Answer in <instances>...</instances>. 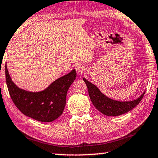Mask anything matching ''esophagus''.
I'll return each mask as SVG.
<instances>
[{
	"mask_svg": "<svg viewBox=\"0 0 158 158\" xmlns=\"http://www.w3.org/2000/svg\"><path fill=\"white\" fill-rule=\"evenodd\" d=\"M76 71H77V73L80 75V74H81L84 73L85 71V68L83 65H78L76 67Z\"/></svg>",
	"mask_w": 158,
	"mask_h": 158,
	"instance_id": "obj_1",
	"label": "esophagus"
}]
</instances>
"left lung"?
<instances>
[{
    "mask_svg": "<svg viewBox=\"0 0 158 158\" xmlns=\"http://www.w3.org/2000/svg\"><path fill=\"white\" fill-rule=\"evenodd\" d=\"M87 85L88 91L93 105L102 114L108 116H116L124 114L135 108L142 100L145 91L136 100L132 101H118L109 98L100 89L86 79L83 78Z\"/></svg>",
    "mask_w": 158,
    "mask_h": 158,
    "instance_id": "1",
    "label": "left lung"
}]
</instances>
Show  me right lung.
Wrapping results in <instances>:
<instances>
[{
  "mask_svg": "<svg viewBox=\"0 0 158 158\" xmlns=\"http://www.w3.org/2000/svg\"><path fill=\"white\" fill-rule=\"evenodd\" d=\"M75 69L53 81L40 91H29L16 85L10 76L5 64V77L10 97L21 113L37 121L52 122L63 114L66 95L76 79Z\"/></svg>",
  "mask_w": 158,
  "mask_h": 158,
  "instance_id": "obj_1",
  "label": "right lung"
}]
</instances>
